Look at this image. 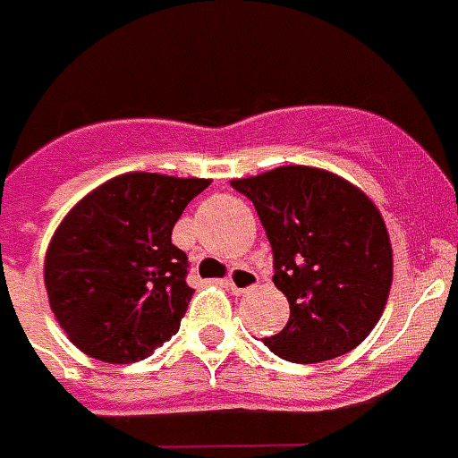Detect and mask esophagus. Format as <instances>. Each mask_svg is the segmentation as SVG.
<instances>
[{"mask_svg": "<svg viewBox=\"0 0 458 458\" xmlns=\"http://www.w3.org/2000/svg\"><path fill=\"white\" fill-rule=\"evenodd\" d=\"M226 284H229V289L233 291L236 295L245 293V291L254 289V286L259 284V275L254 273V270L250 268H233L232 275H229V279H226Z\"/></svg>", "mask_w": 458, "mask_h": 458, "instance_id": "34e87169", "label": "esophagus"}]
</instances>
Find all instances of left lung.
I'll return each instance as SVG.
<instances>
[{"label": "left lung", "mask_w": 458, "mask_h": 458, "mask_svg": "<svg viewBox=\"0 0 458 458\" xmlns=\"http://www.w3.org/2000/svg\"><path fill=\"white\" fill-rule=\"evenodd\" d=\"M273 248V282L289 301L284 330L264 344L289 362H323L365 342L386 310L392 245L374 201L333 172L286 165L232 181Z\"/></svg>", "instance_id": "left-lung-1"}]
</instances>
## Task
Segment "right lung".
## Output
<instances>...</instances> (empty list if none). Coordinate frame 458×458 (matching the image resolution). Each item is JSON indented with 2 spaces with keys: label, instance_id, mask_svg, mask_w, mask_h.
I'll return each instance as SVG.
<instances>
[{
  "label": "right lung",
  "instance_id": "add662e5",
  "mask_svg": "<svg viewBox=\"0 0 458 458\" xmlns=\"http://www.w3.org/2000/svg\"><path fill=\"white\" fill-rule=\"evenodd\" d=\"M208 179L131 172L68 210L46 252L52 314L75 346L109 365L144 360L179 333L194 289L172 242L185 206Z\"/></svg>",
  "mask_w": 458,
  "mask_h": 458
}]
</instances>
